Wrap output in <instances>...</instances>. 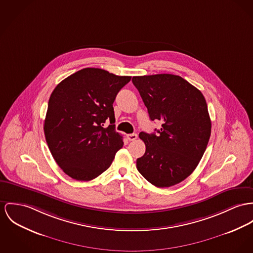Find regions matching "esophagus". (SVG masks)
Returning <instances> with one entry per match:
<instances>
[{
	"label": "esophagus",
	"mask_w": 253,
	"mask_h": 253,
	"mask_svg": "<svg viewBox=\"0 0 253 253\" xmlns=\"http://www.w3.org/2000/svg\"><path fill=\"white\" fill-rule=\"evenodd\" d=\"M136 134H130V135H127V138H128V140H130V141H133V140H136Z\"/></svg>",
	"instance_id": "obj_1"
}]
</instances>
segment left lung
Wrapping results in <instances>:
<instances>
[{"label":"left lung","mask_w":253,"mask_h":253,"mask_svg":"<svg viewBox=\"0 0 253 253\" xmlns=\"http://www.w3.org/2000/svg\"><path fill=\"white\" fill-rule=\"evenodd\" d=\"M151 120H161L156 134L139 133L144 155L136 169L158 188H168L193 173L211 136L206 100L193 84L172 74L133 77Z\"/></svg>","instance_id":"8db88e82"}]
</instances>
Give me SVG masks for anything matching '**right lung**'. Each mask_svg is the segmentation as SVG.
Wrapping results in <instances>:
<instances>
[{
	"label": "right lung",
	"instance_id": "add662e5",
	"mask_svg": "<svg viewBox=\"0 0 253 253\" xmlns=\"http://www.w3.org/2000/svg\"><path fill=\"white\" fill-rule=\"evenodd\" d=\"M130 76L100 68H84L61 81L53 90L44 121L51 154L65 174L89 181L110 168L123 146L116 131L113 104ZM110 125L103 128V123Z\"/></svg>",
	"mask_w": 253,
	"mask_h": 253
}]
</instances>
